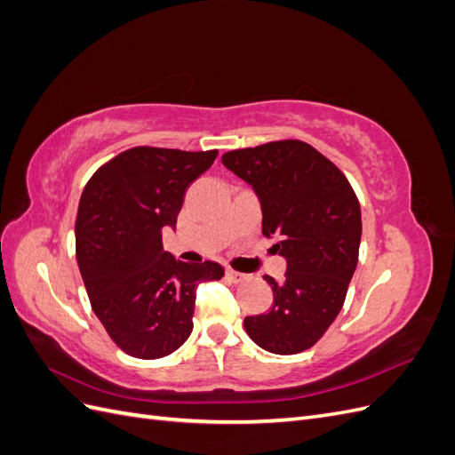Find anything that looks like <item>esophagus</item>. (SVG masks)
Listing matches in <instances>:
<instances>
[{
    "label": "esophagus",
    "instance_id": "34e87169",
    "mask_svg": "<svg viewBox=\"0 0 455 455\" xmlns=\"http://www.w3.org/2000/svg\"><path fill=\"white\" fill-rule=\"evenodd\" d=\"M226 277H228L231 283H241V281H244L246 275H244V273H239V271L228 269V271H226Z\"/></svg>",
    "mask_w": 455,
    "mask_h": 455
}]
</instances>
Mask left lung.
Listing matches in <instances>:
<instances>
[{
    "label": "left lung",
    "mask_w": 455,
    "mask_h": 455,
    "mask_svg": "<svg viewBox=\"0 0 455 455\" xmlns=\"http://www.w3.org/2000/svg\"><path fill=\"white\" fill-rule=\"evenodd\" d=\"M224 167L252 186L261 206V233L277 237L286 259L267 313L246 316L251 339L275 355L313 347L346 301L359 261L361 204L336 164L301 140L233 149Z\"/></svg>",
    "instance_id": "left-lung-1"
}]
</instances>
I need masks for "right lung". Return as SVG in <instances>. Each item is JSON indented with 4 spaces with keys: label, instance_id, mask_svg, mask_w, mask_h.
Returning <instances> with one entry per match:
<instances>
[{
    "label": "right lung",
    "instance_id": "right-lung-1",
    "mask_svg": "<svg viewBox=\"0 0 455 455\" xmlns=\"http://www.w3.org/2000/svg\"><path fill=\"white\" fill-rule=\"evenodd\" d=\"M218 149L139 146L92 174L79 199L76 254L91 306L117 347L161 359L194 330L196 288L224 277L216 261L188 264L163 251L189 184L211 169Z\"/></svg>",
    "mask_w": 455,
    "mask_h": 455
}]
</instances>
